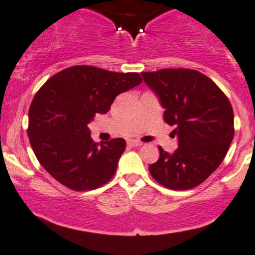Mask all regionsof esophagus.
Listing matches in <instances>:
<instances>
[{
	"mask_svg": "<svg viewBox=\"0 0 255 255\" xmlns=\"http://www.w3.org/2000/svg\"><path fill=\"white\" fill-rule=\"evenodd\" d=\"M127 143H128V146H130V147H139L143 144L141 141H137V139H129Z\"/></svg>",
	"mask_w": 255,
	"mask_h": 255,
	"instance_id": "1",
	"label": "esophagus"
}]
</instances>
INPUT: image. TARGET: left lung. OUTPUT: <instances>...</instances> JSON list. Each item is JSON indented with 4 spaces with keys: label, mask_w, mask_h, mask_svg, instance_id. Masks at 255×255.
<instances>
[{
    "label": "left lung",
    "mask_w": 255,
    "mask_h": 255,
    "mask_svg": "<svg viewBox=\"0 0 255 255\" xmlns=\"http://www.w3.org/2000/svg\"><path fill=\"white\" fill-rule=\"evenodd\" d=\"M142 77L160 99L165 122L175 126L178 139L173 153L158 147L160 158L149 165V172L167 189H192L225 158L234 137L232 104L210 78L192 69H162Z\"/></svg>",
    "instance_id": "1"
}]
</instances>
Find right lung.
I'll use <instances>...</instances> for the list:
<instances>
[{
  "label": "right lung",
  "instance_id": "1",
  "mask_svg": "<svg viewBox=\"0 0 255 255\" xmlns=\"http://www.w3.org/2000/svg\"><path fill=\"white\" fill-rule=\"evenodd\" d=\"M142 83L138 73L89 65L59 71L39 89L28 109L27 135L42 167L75 191L103 186L126 149L123 138L97 143L88 123L106 114L118 94Z\"/></svg>",
  "mask_w": 255,
  "mask_h": 255
}]
</instances>
